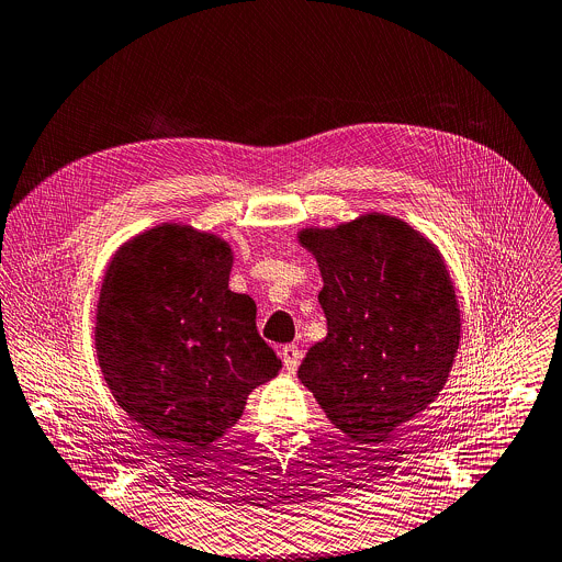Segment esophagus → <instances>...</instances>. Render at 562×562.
Masks as SVG:
<instances>
[{
	"mask_svg": "<svg viewBox=\"0 0 562 562\" xmlns=\"http://www.w3.org/2000/svg\"><path fill=\"white\" fill-rule=\"evenodd\" d=\"M280 359H282V366L286 372H295L300 366V359H302V351L295 345H284L280 349Z\"/></svg>",
	"mask_w": 562,
	"mask_h": 562,
	"instance_id": "obj_1",
	"label": "esophagus"
}]
</instances>
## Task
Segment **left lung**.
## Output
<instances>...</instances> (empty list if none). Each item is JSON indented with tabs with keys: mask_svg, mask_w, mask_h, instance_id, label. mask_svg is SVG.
Segmentation results:
<instances>
[{
	"mask_svg": "<svg viewBox=\"0 0 562 562\" xmlns=\"http://www.w3.org/2000/svg\"><path fill=\"white\" fill-rule=\"evenodd\" d=\"M321 269L327 336L297 370L359 450L379 446L439 396L462 338L441 250L407 222L366 213L297 231Z\"/></svg>",
	"mask_w": 562,
	"mask_h": 562,
	"instance_id": "8db88e82",
	"label": "left lung"
}]
</instances>
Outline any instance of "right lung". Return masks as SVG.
Segmentation results:
<instances>
[{"label":"right lung","instance_id":"obj_1","mask_svg":"<svg viewBox=\"0 0 562 562\" xmlns=\"http://www.w3.org/2000/svg\"><path fill=\"white\" fill-rule=\"evenodd\" d=\"M233 248L190 224L151 226L112 255L95 304V356L116 403L166 443L199 454L282 363L228 289Z\"/></svg>","mask_w":562,"mask_h":562}]
</instances>
